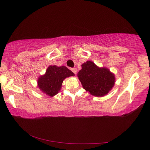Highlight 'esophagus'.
<instances>
[{
	"label": "esophagus",
	"instance_id": "esophagus-1",
	"mask_svg": "<svg viewBox=\"0 0 150 150\" xmlns=\"http://www.w3.org/2000/svg\"><path fill=\"white\" fill-rule=\"evenodd\" d=\"M71 71L75 73V74L76 75L77 73V68H72L71 69Z\"/></svg>",
	"mask_w": 150,
	"mask_h": 150
}]
</instances>
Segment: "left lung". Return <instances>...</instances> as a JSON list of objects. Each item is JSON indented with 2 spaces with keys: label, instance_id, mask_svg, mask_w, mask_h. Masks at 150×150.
Returning <instances> with one entry per match:
<instances>
[{
  "label": "left lung",
  "instance_id": "8db88e82",
  "mask_svg": "<svg viewBox=\"0 0 150 150\" xmlns=\"http://www.w3.org/2000/svg\"><path fill=\"white\" fill-rule=\"evenodd\" d=\"M77 77L82 87L91 95L104 97L111 90L115 82L114 73L105 67H98L92 61L82 64Z\"/></svg>",
  "mask_w": 150,
  "mask_h": 150
}]
</instances>
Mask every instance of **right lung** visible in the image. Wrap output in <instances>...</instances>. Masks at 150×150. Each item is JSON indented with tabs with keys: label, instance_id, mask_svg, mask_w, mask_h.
Wrapping results in <instances>:
<instances>
[{
	"label": "right lung",
	"instance_id": "add662e5",
	"mask_svg": "<svg viewBox=\"0 0 150 150\" xmlns=\"http://www.w3.org/2000/svg\"><path fill=\"white\" fill-rule=\"evenodd\" d=\"M74 75V73L64 66H50L46 73L38 78V88L42 93L52 97L60 90L63 81Z\"/></svg>",
	"mask_w": 150,
	"mask_h": 150
}]
</instances>
